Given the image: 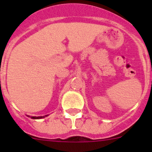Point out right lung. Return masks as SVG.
<instances>
[{
  "label": "right lung",
  "mask_w": 152,
  "mask_h": 152,
  "mask_svg": "<svg viewBox=\"0 0 152 152\" xmlns=\"http://www.w3.org/2000/svg\"><path fill=\"white\" fill-rule=\"evenodd\" d=\"M45 116H31V119H42V118H44Z\"/></svg>",
  "instance_id": "right-lung-1"
}]
</instances>
